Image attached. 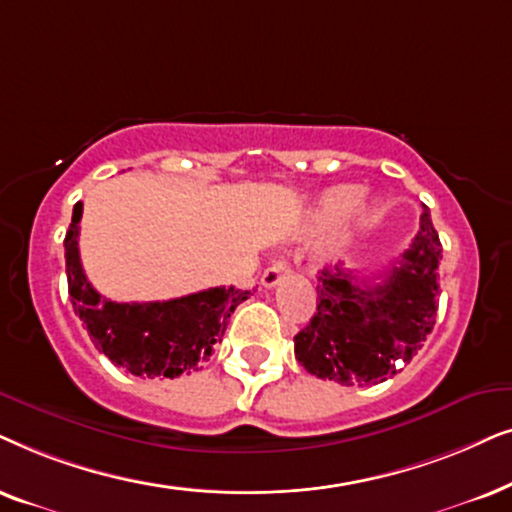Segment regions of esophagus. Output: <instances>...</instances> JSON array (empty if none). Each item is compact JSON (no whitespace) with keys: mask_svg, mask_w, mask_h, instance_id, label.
Instances as JSON below:
<instances>
[{"mask_svg":"<svg viewBox=\"0 0 512 512\" xmlns=\"http://www.w3.org/2000/svg\"><path fill=\"white\" fill-rule=\"evenodd\" d=\"M290 276H292L290 264L285 260H278L262 274V285H264V288H276L278 283L285 281V278H290Z\"/></svg>","mask_w":512,"mask_h":512,"instance_id":"esophagus-1","label":"esophagus"}]
</instances>
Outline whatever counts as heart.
Segmentation results:
<instances>
[{
	"instance_id": "1",
	"label": "heart",
	"mask_w": 512,
	"mask_h": 512,
	"mask_svg": "<svg viewBox=\"0 0 512 512\" xmlns=\"http://www.w3.org/2000/svg\"><path fill=\"white\" fill-rule=\"evenodd\" d=\"M377 215V201L367 194H360L358 187L353 185H337L325 189L318 196L313 208L306 215V231L309 234H325L332 227H337L344 220V227L332 231L323 243L318 245L320 262H337L344 257L353 241V229L363 227Z\"/></svg>"
}]
</instances>
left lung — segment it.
Returning a JSON list of instances; mask_svg holds the SVG:
<instances>
[{
  "mask_svg": "<svg viewBox=\"0 0 512 512\" xmlns=\"http://www.w3.org/2000/svg\"><path fill=\"white\" fill-rule=\"evenodd\" d=\"M442 243L424 208L421 229L377 283L344 269L318 276V306L295 335V358L309 374L342 386L379 384L410 363L438 313Z\"/></svg>",
  "mask_w": 512,
  "mask_h": 512,
  "instance_id": "8db88e82",
  "label": "left lung"
}]
</instances>
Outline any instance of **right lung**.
I'll return each instance as SVG.
<instances>
[{
  "mask_svg": "<svg viewBox=\"0 0 512 512\" xmlns=\"http://www.w3.org/2000/svg\"><path fill=\"white\" fill-rule=\"evenodd\" d=\"M84 206L72 210L65 234L67 290L72 309L86 325L88 337L114 365L135 377H166L199 370L222 342L229 318L250 290L210 288L168 302H112L88 283L79 260V220Z\"/></svg>",
  "mask_w": 512,
  "mask_h": 512,
  "instance_id": "1",
  "label": "right lung"
}]
</instances>
